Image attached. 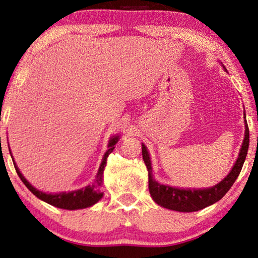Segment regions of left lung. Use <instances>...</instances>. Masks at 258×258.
Masks as SVG:
<instances>
[{"label": "left lung", "instance_id": "left-lung-1", "mask_svg": "<svg viewBox=\"0 0 258 258\" xmlns=\"http://www.w3.org/2000/svg\"><path fill=\"white\" fill-rule=\"evenodd\" d=\"M244 140H243L242 148L239 150L238 157L235 162L234 167H232L231 171L227 175V177L222 179L218 184L211 186V188L181 189L174 188V186L170 185L160 184V183L153 178V168H151L149 153H148L146 146L142 144V156L148 169V176H149V192L155 202L158 206L170 210L181 211V213H192V211L201 210L220 201L229 191V189L235 183L236 178L238 177L239 172L242 170L243 163L245 161L246 154H248L249 128L246 119L244 121Z\"/></svg>", "mask_w": 258, "mask_h": 258}]
</instances>
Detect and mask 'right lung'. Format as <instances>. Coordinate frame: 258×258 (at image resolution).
I'll return each mask as SVG.
<instances>
[{
    "mask_svg": "<svg viewBox=\"0 0 258 258\" xmlns=\"http://www.w3.org/2000/svg\"><path fill=\"white\" fill-rule=\"evenodd\" d=\"M118 135L112 136L110 140H109L108 148L109 149L105 151L103 158H102V163L100 165V169L97 171L96 179H95L94 183L91 185H88L86 188L74 190V191L69 192H59V194H47L42 192L36 188H34L33 185L30 184L29 182L24 178V176L21 174L20 169L17 168V165L14 161V167H15V170L21 178V181L24 183V185L27 186L28 189L30 190L31 192L34 194L37 199H40L48 204H51L56 208H61V209H67V210H76V209H84V208L94 206L95 203H97L98 201L102 199L103 196V192H102V181H103V171L105 168V164H107V158L109 154L112 153V150L115 149V144L118 142ZM12 155V153H10Z\"/></svg>",
    "mask_w": 258,
    "mask_h": 258,
    "instance_id": "1",
    "label": "right lung"
}]
</instances>
